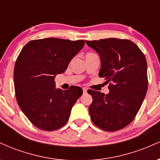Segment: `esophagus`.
Wrapping results in <instances>:
<instances>
[{
    "instance_id": "1",
    "label": "esophagus",
    "mask_w": 160,
    "mask_h": 160,
    "mask_svg": "<svg viewBox=\"0 0 160 160\" xmlns=\"http://www.w3.org/2000/svg\"><path fill=\"white\" fill-rule=\"evenodd\" d=\"M82 92H83V93H86V92H87V89H86V88H82Z\"/></svg>"
}]
</instances>
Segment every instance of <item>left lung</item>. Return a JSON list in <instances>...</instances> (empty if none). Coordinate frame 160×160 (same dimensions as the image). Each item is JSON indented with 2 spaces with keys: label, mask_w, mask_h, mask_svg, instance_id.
Wrapping results in <instances>:
<instances>
[{
  "label": "left lung",
  "mask_w": 160,
  "mask_h": 160,
  "mask_svg": "<svg viewBox=\"0 0 160 160\" xmlns=\"http://www.w3.org/2000/svg\"><path fill=\"white\" fill-rule=\"evenodd\" d=\"M100 56L98 76L109 83V93L88 90L92 97L91 120L104 131L115 132L132 122L148 90V68L144 53L129 40L107 38L86 40Z\"/></svg>",
  "instance_id": "1"
}]
</instances>
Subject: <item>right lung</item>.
Listing matches in <instances>:
<instances>
[{
	"label": "right lung",
	"instance_id": "1",
	"mask_svg": "<svg viewBox=\"0 0 160 160\" xmlns=\"http://www.w3.org/2000/svg\"><path fill=\"white\" fill-rule=\"evenodd\" d=\"M84 44L83 40H34L18 56L13 73L16 100L24 114L40 129L54 131L65 126L82 95L78 86L65 91L56 89L54 78L65 72Z\"/></svg>",
	"mask_w": 160,
	"mask_h": 160
}]
</instances>
